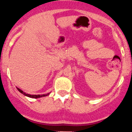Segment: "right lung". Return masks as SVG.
<instances>
[{
    "mask_svg": "<svg viewBox=\"0 0 132 132\" xmlns=\"http://www.w3.org/2000/svg\"><path fill=\"white\" fill-rule=\"evenodd\" d=\"M16 88L18 89V90L19 91L20 93H22V94H24V96H28V97H30V98H41V97H43V96H48V94H49V93H47V94H27L26 92H23L22 90H20V88H17L16 87Z\"/></svg>",
    "mask_w": 132,
    "mask_h": 132,
    "instance_id": "right-lung-1",
    "label": "right lung"
}]
</instances>
